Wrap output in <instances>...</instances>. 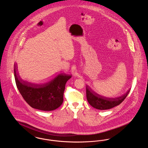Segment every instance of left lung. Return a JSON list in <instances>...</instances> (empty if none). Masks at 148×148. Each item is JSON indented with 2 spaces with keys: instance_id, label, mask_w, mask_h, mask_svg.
<instances>
[{
  "instance_id": "8db88e82",
  "label": "left lung",
  "mask_w": 148,
  "mask_h": 148,
  "mask_svg": "<svg viewBox=\"0 0 148 148\" xmlns=\"http://www.w3.org/2000/svg\"><path fill=\"white\" fill-rule=\"evenodd\" d=\"M130 90H129L126 94L120 97L109 98L102 97L95 93L88 86L86 87V98L88 103L93 108L99 110L109 109L119 105L126 98Z\"/></svg>"
}]
</instances>
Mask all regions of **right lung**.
Here are the masks:
<instances>
[{"label": "right lung", "instance_id": "add662e5", "mask_svg": "<svg viewBox=\"0 0 148 148\" xmlns=\"http://www.w3.org/2000/svg\"><path fill=\"white\" fill-rule=\"evenodd\" d=\"M14 71L17 88L31 107L43 111H51L62 104L65 84L71 77V75L60 74L48 83L34 84L21 79L15 64Z\"/></svg>", "mask_w": 148, "mask_h": 148}]
</instances>
